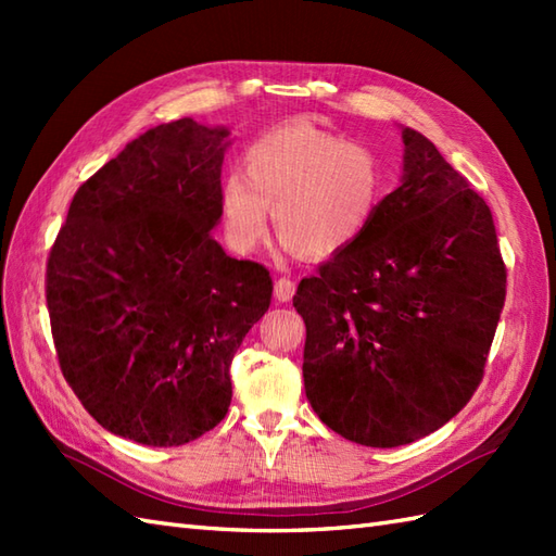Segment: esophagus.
<instances>
[{"label":"esophagus","instance_id":"esophagus-1","mask_svg":"<svg viewBox=\"0 0 556 556\" xmlns=\"http://www.w3.org/2000/svg\"><path fill=\"white\" fill-rule=\"evenodd\" d=\"M293 293H296V285H293V281H291L289 277H279V279L275 281V299H277L279 303L291 301Z\"/></svg>","mask_w":556,"mask_h":556}]
</instances>
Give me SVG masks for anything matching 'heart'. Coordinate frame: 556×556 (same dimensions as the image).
Returning <instances> with one entry per match:
<instances>
[{
    "instance_id": "heart-1",
    "label": "heart",
    "mask_w": 556,
    "mask_h": 556,
    "mask_svg": "<svg viewBox=\"0 0 556 556\" xmlns=\"http://www.w3.org/2000/svg\"><path fill=\"white\" fill-rule=\"evenodd\" d=\"M243 174L219 184V215L233 248L251 253L275 229L303 257H332L370 229L389 172L368 143L346 140L311 122H287L253 138Z\"/></svg>"
}]
</instances>
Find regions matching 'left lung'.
I'll return each instance as SVG.
<instances>
[{
	"instance_id": "1",
	"label": "left lung",
	"mask_w": 556,
	"mask_h": 556,
	"mask_svg": "<svg viewBox=\"0 0 556 556\" xmlns=\"http://www.w3.org/2000/svg\"><path fill=\"white\" fill-rule=\"evenodd\" d=\"M401 138V186L293 296L313 410L380 448L420 440L468 404L506 296L488 203L422 134Z\"/></svg>"
}]
</instances>
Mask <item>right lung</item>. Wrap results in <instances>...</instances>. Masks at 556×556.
I'll return each instance as SVG.
<instances>
[{"instance_id":"right-lung-1","label":"right lung","mask_w":556,"mask_h":556,"mask_svg":"<svg viewBox=\"0 0 556 556\" xmlns=\"http://www.w3.org/2000/svg\"><path fill=\"white\" fill-rule=\"evenodd\" d=\"M227 128L193 119L131 140L83 184L47 257L64 380L104 430L148 446L227 416L229 368L271 277L212 239Z\"/></svg>"}]
</instances>
